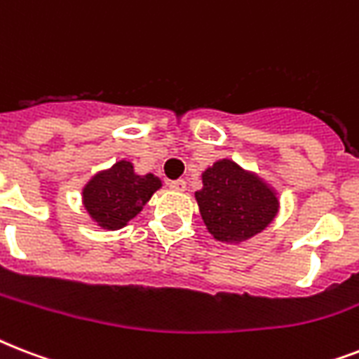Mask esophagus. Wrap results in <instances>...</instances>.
Here are the masks:
<instances>
[{"mask_svg":"<svg viewBox=\"0 0 359 359\" xmlns=\"http://www.w3.org/2000/svg\"><path fill=\"white\" fill-rule=\"evenodd\" d=\"M169 188H171V190H175V191H184L186 190V180H182V179L171 180V182H169Z\"/></svg>","mask_w":359,"mask_h":359,"instance_id":"obj_1","label":"esophagus"}]
</instances>
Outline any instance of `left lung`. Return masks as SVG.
<instances>
[{"mask_svg": "<svg viewBox=\"0 0 359 359\" xmlns=\"http://www.w3.org/2000/svg\"><path fill=\"white\" fill-rule=\"evenodd\" d=\"M196 201L203 224L218 242L238 245L272 224L279 194L266 179L231 158L216 160L201 173Z\"/></svg>", "mask_w": 359, "mask_h": 359, "instance_id": "1", "label": "left lung"}]
</instances>
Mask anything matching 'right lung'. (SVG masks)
Segmentation results:
<instances>
[{"instance_id": "add662e5", "label": "right lung", "mask_w": 359, "mask_h": 359, "mask_svg": "<svg viewBox=\"0 0 359 359\" xmlns=\"http://www.w3.org/2000/svg\"><path fill=\"white\" fill-rule=\"evenodd\" d=\"M160 188V177L135 173L134 163L123 158L87 180L81 188V205L100 229L117 231L126 227Z\"/></svg>"}]
</instances>
